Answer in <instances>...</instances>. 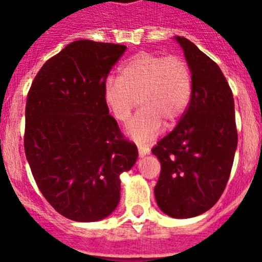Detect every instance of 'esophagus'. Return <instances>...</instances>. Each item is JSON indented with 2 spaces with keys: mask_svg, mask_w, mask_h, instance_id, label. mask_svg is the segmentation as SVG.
<instances>
[{
  "mask_svg": "<svg viewBox=\"0 0 262 262\" xmlns=\"http://www.w3.org/2000/svg\"><path fill=\"white\" fill-rule=\"evenodd\" d=\"M148 153H149V148H147L146 146H138L139 157H144Z\"/></svg>",
  "mask_w": 262,
  "mask_h": 262,
  "instance_id": "1",
  "label": "esophagus"
}]
</instances>
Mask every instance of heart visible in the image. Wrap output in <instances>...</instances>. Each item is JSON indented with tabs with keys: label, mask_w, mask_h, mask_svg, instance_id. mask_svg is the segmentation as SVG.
I'll use <instances>...</instances> for the list:
<instances>
[{
	"label": "heart",
	"mask_w": 262,
	"mask_h": 262,
	"mask_svg": "<svg viewBox=\"0 0 262 262\" xmlns=\"http://www.w3.org/2000/svg\"><path fill=\"white\" fill-rule=\"evenodd\" d=\"M192 95L189 64L178 55L163 57L141 52L119 68L118 80L107 78L102 97L105 106L119 123H125L136 107L142 109L126 126L137 142L155 138L166 126H173L186 112Z\"/></svg>",
	"instance_id": "1"
}]
</instances>
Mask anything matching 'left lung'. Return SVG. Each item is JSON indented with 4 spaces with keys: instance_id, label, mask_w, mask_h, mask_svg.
Segmentation results:
<instances>
[{
    "instance_id": "obj_1",
    "label": "left lung",
    "mask_w": 262,
    "mask_h": 262,
    "mask_svg": "<svg viewBox=\"0 0 262 262\" xmlns=\"http://www.w3.org/2000/svg\"><path fill=\"white\" fill-rule=\"evenodd\" d=\"M191 71L189 107L153 147L161 162L155 196L163 213L192 218L209 210L229 179L237 149L234 101L221 68L186 38L175 36Z\"/></svg>"
}]
</instances>
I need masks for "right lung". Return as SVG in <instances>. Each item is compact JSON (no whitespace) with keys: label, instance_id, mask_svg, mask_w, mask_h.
I'll use <instances>...</instances> for the list:
<instances>
[{"label":"right lung","instance_id":"1","mask_svg":"<svg viewBox=\"0 0 262 262\" xmlns=\"http://www.w3.org/2000/svg\"><path fill=\"white\" fill-rule=\"evenodd\" d=\"M125 49L73 41L44 63L28 94L26 160L44 198L72 221H101L114 212L120 173L138 158L102 97L107 75Z\"/></svg>","mask_w":262,"mask_h":262}]
</instances>
